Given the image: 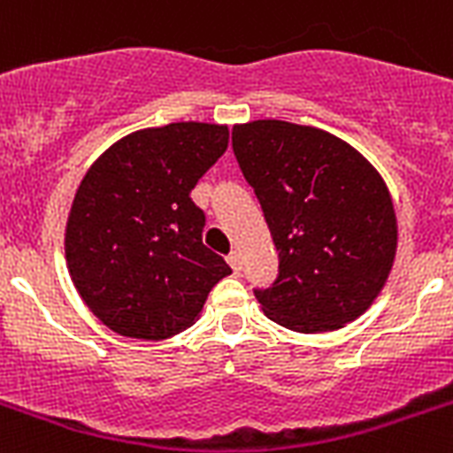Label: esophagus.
I'll list each match as a JSON object with an SVG mask.
<instances>
[{"instance_id":"obj_1","label":"esophagus","mask_w":453,"mask_h":453,"mask_svg":"<svg viewBox=\"0 0 453 453\" xmlns=\"http://www.w3.org/2000/svg\"><path fill=\"white\" fill-rule=\"evenodd\" d=\"M226 259H229L231 269H234L238 273V271H241V264H243V262H241V252H238V250H234V252H231V255L226 257Z\"/></svg>"}]
</instances>
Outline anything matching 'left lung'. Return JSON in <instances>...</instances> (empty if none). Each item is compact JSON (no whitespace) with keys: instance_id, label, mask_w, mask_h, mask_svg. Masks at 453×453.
<instances>
[{"instance_id":"left-lung-1","label":"left lung","mask_w":453,"mask_h":453,"mask_svg":"<svg viewBox=\"0 0 453 453\" xmlns=\"http://www.w3.org/2000/svg\"><path fill=\"white\" fill-rule=\"evenodd\" d=\"M234 154L278 250V278L257 289L264 316L299 334L353 323L388 280L397 217L379 170L313 126H234Z\"/></svg>"}]
</instances>
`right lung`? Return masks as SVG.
Listing matches in <instances>:
<instances>
[{
    "label": "right lung",
    "mask_w": 453,
    "mask_h": 453,
    "mask_svg": "<svg viewBox=\"0 0 453 453\" xmlns=\"http://www.w3.org/2000/svg\"><path fill=\"white\" fill-rule=\"evenodd\" d=\"M229 147V126L133 130L86 170L65 224V262L90 313L128 339L164 342L196 323L231 273L203 245L191 189Z\"/></svg>",
    "instance_id": "add662e5"
}]
</instances>
